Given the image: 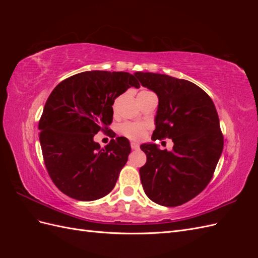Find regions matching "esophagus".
Instances as JSON below:
<instances>
[{
    "instance_id": "obj_1",
    "label": "esophagus",
    "mask_w": 258,
    "mask_h": 258,
    "mask_svg": "<svg viewBox=\"0 0 258 258\" xmlns=\"http://www.w3.org/2000/svg\"><path fill=\"white\" fill-rule=\"evenodd\" d=\"M131 148H132V150H139V144L138 143H135V142H131Z\"/></svg>"
}]
</instances>
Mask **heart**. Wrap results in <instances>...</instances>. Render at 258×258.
Masks as SVG:
<instances>
[{
    "mask_svg": "<svg viewBox=\"0 0 258 258\" xmlns=\"http://www.w3.org/2000/svg\"><path fill=\"white\" fill-rule=\"evenodd\" d=\"M143 92V91H142ZM120 134L132 141H140L145 136L146 124L142 122H124L120 124Z\"/></svg>",
    "mask_w": 258,
    "mask_h": 258,
    "instance_id": "heart-1",
    "label": "heart"
}]
</instances>
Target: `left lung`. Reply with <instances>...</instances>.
<instances>
[{
    "label": "left lung",
    "mask_w": 258,
    "mask_h": 258,
    "mask_svg": "<svg viewBox=\"0 0 258 258\" xmlns=\"http://www.w3.org/2000/svg\"><path fill=\"white\" fill-rule=\"evenodd\" d=\"M135 75L158 96L152 140L172 139L174 143L171 152L152 143L140 146L147 158L140 168L143 189L155 204L181 206L206 188L223 152L215 105L189 81L150 72Z\"/></svg>",
    "instance_id": "left-lung-1"
}]
</instances>
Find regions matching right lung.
<instances>
[{"label":"right lung","instance_id":"1","mask_svg":"<svg viewBox=\"0 0 258 258\" xmlns=\"http://www.w3.org/2000/svg\"><path fill=\"white\" fill-rule=\"evenodd\" d=\"M139 88L127 72L87 71L56 86L38 122L46 169L59 190L81 201L110 192L131 152L126 138L117 137L104 148L93 141L113 120L114 100L128 88Z\"/></svg>","mask_w":258,"mask_h":258}]
</instances>
